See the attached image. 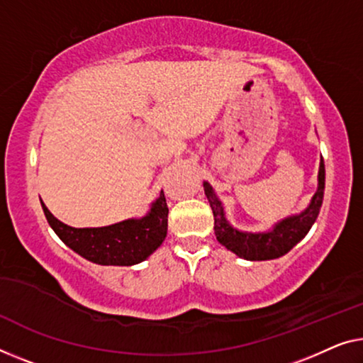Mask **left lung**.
Instances as JSON below:
<instances>
[{"instance_id":"8db88e82","label":"left lung","mask_w":363,"mask_h":363,"mask_svg":"<svg viewBox=\"0 0 363 363\" xmlns=\"http://www.w3.org/2000/svg\"><path fill=\"white\" fill-rule=\"evenodd\" d=\"M324 176H326L324 174V161L321 158L320 172H318V191L313 196L310 205L300 215L289 216V218L275 223L274 228L266 233H247V231L233 228L226 220L223 205L215 196L212 186L208 182H203L205 196H207L213 212L216 240L226 250L246 261H269V259L284 256L306 236L320 215L324 197Z\"/></svg>"}]
</instances>
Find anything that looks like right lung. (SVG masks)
<instances>
[{"label":"right lung","mask_w":363,"mask_h":363,"mask_svg":"<svg viewBox=\"0 0 363 363\" xmlns=\"http://www.w3.org/2000/svg\"><path fill=\"white\" fill-rule=\"evenodd\" d=\"M48 225L74 252L101 266H133L151 256L167 233V210L164 194L151 205L142 218L123 220L102 228H73L62 223L42 202Z\"/></svg>","instance_id":"add662e5"}]
</instances>
